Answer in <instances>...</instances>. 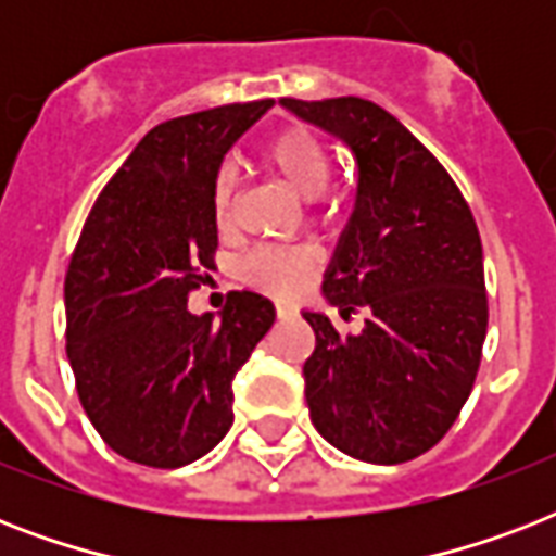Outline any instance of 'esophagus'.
Returning <instances> with one entry per match:
<instances>
[{"instance_id":"34e87169","label":"esophagus","mask_w":556,"mask_h":556,"mask_svg":"<svg viewBox=\"0 0 556 556\" xmlns=\"http://www.w3.org/2000/svg\"><path fill=\"white\" fill-rule=\"evenodd\" d=\"M291 314H294V308H291V305H282V303L277 305V317H279V320H288Z\"/></svg>"}]
</instances>
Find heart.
Wrapping results in <instances>:
<instances>
[{
    "mask_svg": "<svg viewBox=\"0 0 556 556\" xmlns=\"http://www.w3.org/2000/svg\"><path fill=\"white\" fill-rule=\"evenodd\" d=\"M262 161L300 199H320L331 181L329 150L323 147L317 135L300 129V126L274 135L262 150ZM233 190V173L222 169L213 181V218L218 227L230 222ZM308 270H312V256L305 251H256L242 262V277L253 288H262L277 296L296 294L303 279L308 277Z\"/></svg>",
    "mask_w": 556,
    "mask_h": 556,
    "instance_id": "heart-1",
    "label": "heart"
}]
</instances>
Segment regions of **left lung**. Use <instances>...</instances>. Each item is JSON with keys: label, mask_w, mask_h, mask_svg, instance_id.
<instances>
[{"label": "left lung", "mask_w": 556, "mask_h": 556, "mask_svg": "<svg viewBox=\"0 0 556 556\" xmlns=\"http://www.w3.org/2000/svg\"><path fill=\"white\" fill-rule=\"evenodd\" d=\"M288 109L349 147L355 210L334 248L323 296L364 329L340 334L303 312L317 346L305 361L312 424L331 447L401 465L435 447L473 389L488 334L482 239L447 169L371 100H291Z\"/></svg>", "instance_id": "left-lung-1"}]
</instances>
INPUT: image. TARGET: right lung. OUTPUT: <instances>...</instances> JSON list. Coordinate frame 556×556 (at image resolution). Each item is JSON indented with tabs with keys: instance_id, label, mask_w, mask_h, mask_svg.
Returning a JSON list of instances; mask_svg holds the SVG:
<instances>
[{
	"instance_id": "right-lung-1",
	"label": "right lung",
	"mask_w": 556,
	"mask_h": 556,
	"mask_svg": "<svg viewBox=\"0 0 556 556\" xmlns=\"http://www.w3.org/2000/svg\"><path fill=\"white\" fill-rule=\"evenodd\" d=\"M274 100L176 117L143 135L94 201L65 274V352L80 404L117 456L185 467L233 424V378L274 326V303L233 291L199 317L213 268V181Z\"/></svg>"
}]
</instances>
